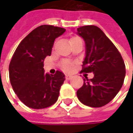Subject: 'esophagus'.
<instances>
[{
  "instance_id": "esophagus-1",
  "label": "esophagus",
  "mask_w": 133,
  "mask_h": 133,
  "mask_svg": "<svg viewBox=\"0 0 133 133\" xmlns=\"http://www.w3.org/2000/svg\"><path fill=\"white\" fill-rule=\"evenodd\" d=\"M72 75H66V80H71L72 78Z\"/></svg>"
}]
</instances>
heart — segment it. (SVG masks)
I'll use <instances>...</instances> for the list:
<instances>
[{
    "mask_svg": "<svg viewBox=\"0 0 133 133\" xmlns=\"http://www.w3.org/2000/svg\"><path fill=\"white\" fill-rule=\"evenodd\" d=\"M75 38H78V37H73V38H72L70 40H72V39ZM62 66L66 71H70V70H72V64H71L70 62H64V63H63Z\"/></svg>",
    "mask_w": 133,
    "mask_h": 133,
    "instance_id": "b5f03b06",
    "label": "heart"
}]
</instances>
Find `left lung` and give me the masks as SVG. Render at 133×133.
Wrapping results in <instances>:
<instances>
[{"label": "left lung", "mask_w": 133, "mask_h": 133, "mask_svg": "<svg viewBox=\"0 0 133 133\" xmlns=\"http://www.w3.org/2000/svg\"><path fill=\"white\" fill-rule=\"evenodd\" d=\"M77 34L84 40L86 56L83 72H93L94 77L84 79L77 91L79 101L91 107L107 104L118 94L125 78V64L120 52L104 32L96 26H84Z\"/></svg>", "instance_id": "8db88e82"}]
</instances>
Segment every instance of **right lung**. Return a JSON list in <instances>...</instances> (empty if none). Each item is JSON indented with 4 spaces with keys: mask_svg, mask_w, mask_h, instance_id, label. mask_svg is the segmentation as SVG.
<instances>
[{
    "mask_svg": "<svg viewBox=\"0 0 133 133\" xmlns=\"http://www.w3.org/2000/svg\"><path fill=\"white\" fill-rule=\"evenodd\" d=\"M66 29L52 25H41L23 39L13 55L9 66L13 90L26 106L44 109L54 104L65 75L44 72V58L51 55L55 38Z\"/></svg>",
    "mask_w": 133,
    "mask_h": 133,
    "instance_id": "obj_1",
    "label": "right lung"
}]
</instances>
